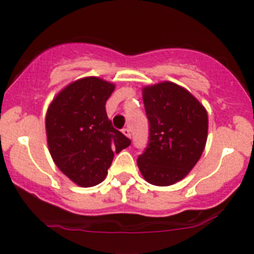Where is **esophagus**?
Returning <instances> with one entry per match:
<instances>
[{
	"mask_svg": "<svg viewBox=\"0 0 254 254\" xmlns=\"http://www.w3.org/2000/svg\"><path fill=\"white\" fill-rule=\"evenodd\" d=\"M122 132H123V134H125L126 137H128V138H131V137H132L131 129H129V128H123V129H122Z\"/></svg>",
	"mask_w": 254,
	"mask_h": 254,
	"instance_id": "1",
	"label": "esophagus"
}]
</instances>
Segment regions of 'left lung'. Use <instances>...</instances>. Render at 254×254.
<instances>
[{"label": "left lung", "mask_w": 254, "mask_h": 254, "mask_svg": "<svg viewBox=\"0 0 254 254\" xmlns=\"http://www.w3.org/2000/svg\"><path fill=\"white\" fill-rule=\"evenodd\" d=\"M150 123L149 145L137 159L143 179L165 187L182 181L199 160L206 146V108L187 89L172 81L142 87Z\"/></svg>", "instance_id": "left-lung-1"}]
</instances>
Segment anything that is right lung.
<instances>
[{"mask_svg": "<svg viewBox=\"0 0 254 254\" xmlns=\"http://www.w3.org/2000/svg\"><path fill=\"white\" fill-rule=\"evenodd\" d=\"M116 89L96 76L78 78L64 86L46 114L47 143L58 169L80 187H93L105 179L114 154L131 145L117 131L105 112Z\"/></svg>", "mask_w": 254, "mask_h": 254, "instance_id": "obj_1", "label": "right lung"}]
</instances>
